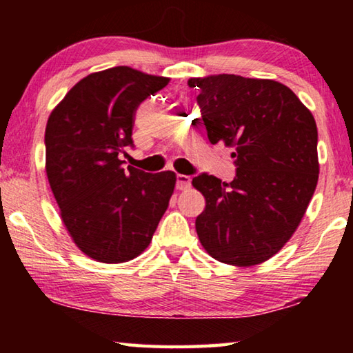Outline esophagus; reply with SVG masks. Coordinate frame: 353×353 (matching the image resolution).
Masks as SVG:
<instances>
[{
	"label": "esophagus",
	"instance_id": "esophagus-1",
	"mask_svg": "<svg viewBox=\"0 0 353 353\" xmlns=\"http://www.w3.org/2000/svg\"><path fill=\"white\" fill-rule=\"evenodd\" d=\"M176 179H177V188H179V190H187V188H190V185H191L190 176L177 174Z\"/></svg>",
	"mask_w": 353,
	"mask_h": 353
}]
</instances>
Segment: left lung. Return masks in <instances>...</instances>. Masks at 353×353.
Listing matches in <instances>:
<instances>
[{
  "mask_svg": "<svg viewBox=\"0 0 353 353\" xmlns=\"http://www.w3.org/2000/svg\"><path fill=\"white\" fill-rule=\"evenodd\" d=\"M212 145L234 149L232 182L202 172L205 198L196 232L214 260L255 266L294 234L318 185V128L294 92L271 79L236 74L191 77Z\"/></svg>",
  "mask_w": 353,
  "mask_h": 353,
  "instance_id": "obj_1",
  "label": "left lung"
}]
</instances>
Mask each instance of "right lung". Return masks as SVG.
<instances>
[{
  "label": "right lung",
  "mask_w": 353,
  "mask_h": 353,
  "mask_svg": "<svg viewBox=\"0 0 353 353\" xmlns=\"http://www.w3.org/2000/svg\"><path fill=\"white\" fill-rule=\"evenodd\" d=\"M168 82L130 67L98 71L77 82L48 118V182L71 240L93 260L139 256L168 208L174 172L124 170L121 160L134 148L137 107Z\"/></svg>",
  "instance_id": "right-lung-1"
}]
</instances>
